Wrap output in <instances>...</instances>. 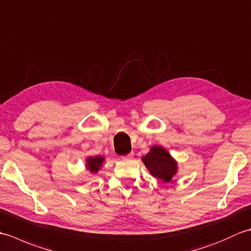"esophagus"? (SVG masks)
I'll return each mask as SVG.
<instances>
[{"label":"esophagus","mask_w":251,"mask_h":251,"mask_svg":"<svg viewBox=\"0 0 251 251\" xmlns=\"http://www.w3.org/2000/svg\"><path fill=\"white\" fill-rule=\"evenodd\" d=\"M132 157H134V153H129V154H127V155L122 156L123 159H131Z\"/></svg>","instance_id":"esophagus-1"}]
</instances>
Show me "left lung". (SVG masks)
<instances>
[{"instance_id":"obj_1","label":"left lung","mask_w":251,"mask_h":251,"mask_svg":"<svg viewBox=\"0 0 251 251\" xmlns=\"http://www.w3.org/2000/svg\"><path fill=\"white\" fill-rule=\"evenodd\" d=\"M142 162L153 177L161 179L164 182H170L177 173V163L162 147H152L150 152L142 157Z\"/></svg>"}]
</instances>
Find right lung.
Returning a JSON list of instances; mask_svg holds the SVG:
<instances>
[{"label":"right lung","instance_id":"right-lung-1","mask_svg":"<svg viewBox=\"0 0 251 251\" xmlns=\"http://www.w3.org/2000/svg\"><path fill=\"white\" fill-rule=\"evenodd\" d=\"M104 161V158L102 156H95V157H88L87 158V164L86 167L89 170L90 173H97L99 168L102 166V163Z\"/></svg>","mask_w":251,"mask_h":251}]
</instances>
